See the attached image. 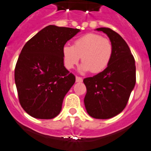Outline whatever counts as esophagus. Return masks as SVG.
I'll return each mask as SVG.
<instances>
[{
  "label": "esophagus",
  "mask_w": 151,
  "mask_h": 151,
  "mask_svg": "<svg viewBox=\"0 0 151 151\" xmlns=\"http://www.w3.org/2000/svg\"><path fill=\"white\" fill-rule=\"evenodd\" d=\"M82 81H83V78L82 77L76 76V82H77V83H81Z\"/></svg>",
  "instance_id": "esophagus-1"
}]
</instances>
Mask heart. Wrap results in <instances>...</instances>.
Returning a JSON list of instances; mask_svg holds the SVG:
<instances>
[{"mask_svg": "<svg viewBox=\"0 0 151 151\" xmlns=\"http://www.w3.org/2000/svg\"><path fill=\"white\" fill-rule=\"evenodd\" d=\"M113 52L112 42L96 33H88L75 39L73 45H65L62 53L65 65L74 68L81 60V70L97 74L108 67Z\"/></svg>", "mask_w": 151, "mask_h": 151, "instance_id": "heart-1", "label": "heart"}]
</instances>
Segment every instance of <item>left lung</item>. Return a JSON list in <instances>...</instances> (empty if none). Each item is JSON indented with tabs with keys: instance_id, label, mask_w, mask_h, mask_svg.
I'll return each instance as SVG.
<instances>
[{
	"instance_id": "left-lung-1",
	"label": "left lung",
	"mask_w": 151,
	"mask_h": 151,
	"mask_svg": "<svg viewBox=\"0 0 151 151\" xmlns=\"http://www.w3.org/2000/svg\"><path fill=\"white\" fill-rule=\"evenodd\" d=\"M112 42L113 52L108 67L93 77H86L84 105L94 119H107L126 106L136 83V67L130 48L120 35L109 28H98Z\"/></svg>"
}]
</instances>
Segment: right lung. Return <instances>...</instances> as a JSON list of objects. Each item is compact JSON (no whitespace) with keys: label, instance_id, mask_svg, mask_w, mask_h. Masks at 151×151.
<instances>
[{"label":"right lung","instance_id":"1","mask_svg":"<svg viewBox=\"0 0 151 151\" xmlns=\"http://www.w3.org/2000/svg\"><path fill=\"white\" fill-rule=\"evenodd\" d=\"M79 32L49 25L23 46L14 79L21 106L32 117L51 119L61 112L63 99L75 83V76L64 66L62 49Z\"/></svg>","mask_w":151,"mask_h":151}]
</instances>
